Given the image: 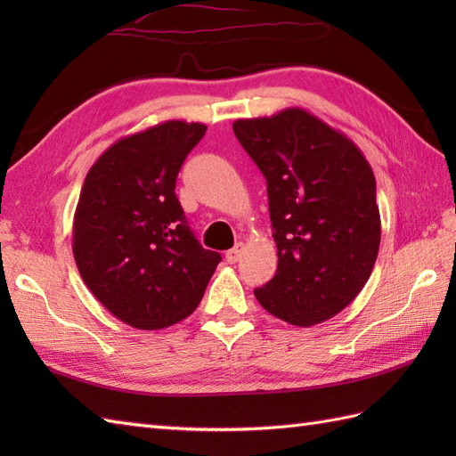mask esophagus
<instances>
[{
	"label": "esophagus",
	"mask_w": 456,
	"mask_h": 456,
	"mask_svg": "<svg viewBox=\"0 0 456 456\" xmlns=\"http://www.w3.org/2000/svg\"><path fill=\"white\" fill-rule=\"evenodd\" d=\"M240 255H243V245H235L233 248L231 250H227L225 253V258H227V263L229 265H235V263H239V258H240Z\"/></svg>",
	"instance_id": "obj_1"
}]
</instances>
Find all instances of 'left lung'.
I'll return each mask as SVG.
<instances>
[{
	"label": "left lung",
	"mask_w": 456,
	"mask_h": 456,
	"mask_svg": "<svg viewBox=\"0 0 456 456\" xmlns=\"http://www.w3.org/2000/svg\"><path fill=\"white\" fill-rule=\"evenodd\" d=\"M233 131L266 178L278 248L274 278L255 289L258 304L297 327L331 319L364 288L380 247L370 164L302 108L237 119Z\"/></svg>",
	"instance_id": "left-lung-1"
}]
</instances>
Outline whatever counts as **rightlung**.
I'll list each match as a JSON object with an SVG mask.
<instances>
[{"label":"right lung","mask_w":456,"mask_h":456,"mask_svg":"<svg viewBox=\"0 0 456 456\" xmlns=\"http://www.w3.org/2000/svg\"><path fill=\"white\" fill-rule=\"evenodd\" d=\"M203 123L164 121L129 134L94 162L74 213L80 276L105 309L134 329L191 315L221 255L203 248L174 193Z\"/></svg>","instance_id":"obj_1"}]
</instances>
